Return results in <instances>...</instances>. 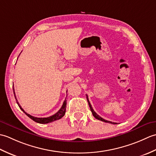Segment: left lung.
I'll use <instances>...</instances> for the list:
<instances>
[{
	"instance_id": "obj_1",
	"label": "left lung",
	"mask_w": 156,
	"mask_h": 156,
	"mask_svg": "<svg viewBox=\"0 0 156 156\" xmlns=\"http://www.w3.org/2000/svg\"><path fill=\"white\" fill-rule=\"evenodd\" d=\"M87 101H88V105H89V107H90V111H91L92 113V115H93L96 119H98V120H100V121H103V122H108V123H111V124H117V122H111V121H109L105 120L104 119H102V118L101 117H100V116H99L98 115H97V112H96L93 110V108H92V106H91V105H90V101H89V100H88V95H87Z\"/></svg>"
}]
</instances>
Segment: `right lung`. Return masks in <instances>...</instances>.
Masks as SVG:
<instances>
[{
  "instance_id": "add662e5",
  "label": "right lung",
  "mask_w": 156,
  "mask_h": 156,
  "mask_svg": "<svg viewBox=\"0 0 156 156\" xmlns=\"http://www.w3.org/2000/svg\"><path fill=\"white\" fill-rule=\"evenodd\" d=\"M13 92H14V96H15V98L16 101V103H17L18 106L19 107V108L21 109V110L25 112V113L27 115L28 117L31 119L33 121H34L35 122H37L38 123H41V124H46V123H49V122H51L53 121H55L56 120H58V119H60L61 118H62L64 117V115H65V112H66V100H65L64 101V103H63L62 106L61 108L59 109V110L56 112L55 114H54V115L50 116V117H45V118H38V117H33V116L30 115L29 114L27 113L22 108V107H21V105H19V102L17 101V99L16 98V95L15 93V89L13 88Z\"/></svg>"
}]
</instances>
